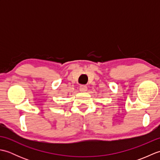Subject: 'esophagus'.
Listing matches in <instances>:
<instances>
[{
	"label": "esophagus",
	"mask_w": 160,
	"mask_h": 160,
	"mask_svg": "<svg viewBox=\"0 0 160 160\" xmlns=\"http://www.w3.org/2000/svg\"><path fill=\"white\" fill-rule=\"evenodd\" d=\"M87 90V87L86 85H80V91L81 92H85Z\"/></svg>",
	"instance_id": "esophagus-1"
}]
</instances>
